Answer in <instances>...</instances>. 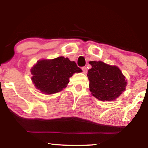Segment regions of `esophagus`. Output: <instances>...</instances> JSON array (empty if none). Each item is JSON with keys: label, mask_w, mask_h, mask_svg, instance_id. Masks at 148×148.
Masks as SVG:
<instances>
[{"label": "esophagus", "mask_w": 148, "mask_h": 148, "mask_svg": "<svg viewBox=\"0 0 148 148\" xmlns=\"http://www.w3.org/2000/svg\"><path fill=\"white\" fill-rule=\"evenodd\" d=\"M82 69L83 71V73H84V74L87 73V68L86 67V66H83V67L82 68Z\"/></svg>", "instance_id": "esophagus-1"}]
</instances>
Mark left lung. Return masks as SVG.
I'll return each instance as SVG.
<instances>
[{
  "instance_id": "obj_1",
  "label": "left lung",
  "mask_w": 148,
  "mask_h": 148,
  "mask_svg": "<svg viewBox=\"0 0 148 148\" xmlns=\"http://www.w3.org/2000/svg\"><path fill=\"white\" fill-rule=\"evenodd\" d=\"M92 69L88 70L90 90L92 94L102 101H112L125 90V77L116 66L102 61H90Z\"/></svg>"
}]
</instances>
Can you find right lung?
<instances>
[{
    "instance_id": "1",
    "label": "right lung",
    "mask_w": 148,
    "mask_h": 148,
    "mask_svg": "<svg viewBox=\"0 0 148 148\" xmlns=\"http://www.w3.org/2000/svg\"><path fill=\"white\" fill-rule=\"evenodd\" d=\"M82 71L75 62L60 56L52 60H39L31 69L32 80L40 92L54 94L65 88L73 74Z\"/></svg>"
}]
</instances>
